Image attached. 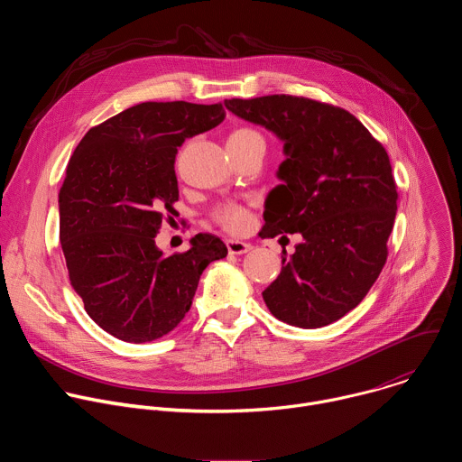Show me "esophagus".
Wrapping results in <instances>:
<instances>
[{
	"label": "esophagus",
	"instance_id": "1",
	"mask_svg": "<svg viewBox=\"0 0 462 462\" xmlns=\"http://www.w3.org/2000/svg\"><path fill=\"white\" fill-rule=\"evenodd\" d=\"M226 248L230 254L234 255H241V254H246L252 250V245L250 243H245V241H239V239H228L226 241Z\"/></svg>",
	"mask_w": 462,
	"mask_h": 462
}]
</instances>
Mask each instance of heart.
Segmentation results:
<instances>
[{
    "instance_id": "obj_1",
    "label": "heart",
    "mask_w": 462,
    "mask_h": 462,
    "mask_svg": "<svg viewBox=\"0 0 462 462\" xmlns=\"http://www.w3.org/2000/svg\"><path fill=\"white\" fill-rule=\"evenodd\" d=\"M250 143H263L257 131L250 127H239L228 137V146H245ZM212 217L221 228H225L230 234H245L246 230H250L254 223L252 212L237 203L217 205L212 212Z\"/></svg>"
}]
</instances>
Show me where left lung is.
Wrapping results in <instances>:
<instances>
[{
    "instance_id": "1",
    "label": "left lung",
    "mask_w": 462,
    "mask_h": 462,
    "mask_svg": "<svg viewBox=\"0 0 462 462\" xmlns=\"http://www.w3.org/2000/svg\"><path fill=\"white\" fill-rule=\"evenodd\" d=\"M234 115L282 139L287 159L265 201L259 236L301 243L263 291L269 310L303 328L353 310L380 276L397 216V184L383 146L349 111L318 100L269 95L232 98Z\"/></svg>"
}]
</instances>
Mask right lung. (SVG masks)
<instances>
[{
    "label": "right lung",
    "mask_w": 462,
    "mask_h": 462,
    "mask_svg": "<svg viewBox=\"0 0 462 462\" xmlns=\"http://www.w3.org/2000/svg\"><path fill=\"white\" fill-rule=\"evenodd\" d=\"M223 104L143 102L91 127L60 188V243L89 318L111 337L144 344L180 323L203 271L226 257L212 234L162 255L155 245L179 201L177 148L225 120Z\"/></svg>",
    "instance_id": "obj_1"
}]
</instances>
